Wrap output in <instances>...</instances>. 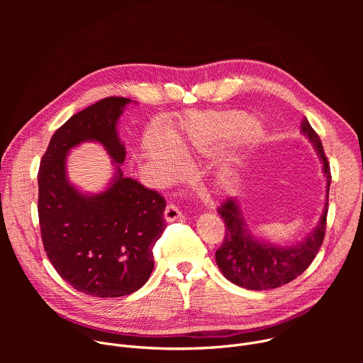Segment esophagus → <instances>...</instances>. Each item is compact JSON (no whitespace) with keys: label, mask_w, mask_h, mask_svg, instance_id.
<instances>
[{"label":"esophagus","mask_w":363,"mask_h":363,"mask_svg":"<svg viewBox=\"0 0 363 363\" xmlns=\"http://www.w3.org/2000/svg\"><path fill=\"white\" fill-rule=\"evenodd\" d=\"M164 218H165L167 223H174V221H177V220H181V218H182V214H181V211H179V208H178L177 205L169 203V205H167V208H165Z\"/></svg>","instance_id":"1"}]
</instances>
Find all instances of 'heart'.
I'll return each instance as SVG.
<instances>
[{
	"label": "heart",
	"instance_id": "1",
	"mask_svg": "<svg viewBox=\"0 0 363 363\" xmlns=\"http://www.w3.org/2000/svg\"><path fill=\"white\" fill-rule=\"evenodd\" d=\"M213 122L205 118H192L185 129V135H177L172 143L158 132L149 133L143 140L146 161L155 168L162 182H172L184 172V164L179 155L189 157L192 150L206 152L213 140ZM224 184H233L231 172L221 174Z\"/></svg>",
	"mask_w": 363,
	"mask_h": 363
}]
</instances>
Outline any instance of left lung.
Wrapping results in <instances>:
<instances>
[{"label":"left lung","instance_id":"8db88e82","mask_svg":"<svg viewBox=\"0 0 363 363\" xmlns=\"http://www.w3.org/2000/svg\"><path fill=\"white\" fill-rule=\"evenodd\" d=\"M301 133L313 145L326 177V195L322 216L307 235L293 245H277L257 238L241 211L237 198H228L220 208L225 224L223 245L216 252V262L223 276L231 283L248 290H270L290 283L298 277L312 262L323 242L328 217L329 188L332 182L329 162L325 157L320 138L304 118Z\"/></svg>","mask_w":363,"mask_h":363}]
</instances>
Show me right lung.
<instances>
[{"instance_id": "right-lung-1", "label": "right lung", "mask_w": 363, "mask_h": 363, "mask_svg": "<svg viewBox=\"0 0 363 363\" xmlns=\"http://www.w3.org/2000/svg\"><path fill=\"white\" fill-rule=\"evenodd\" d=\"M132 101L108 97L72 116L51 138L40 164L44 250L63 280L93 297L139 290L153 270L152 248L165 230V199L121 169L126 149L118 123ZM84 141L105 147L116 168L110 184L96 194L80 191L67 175L68 153Z\"/></svg>"}]
</instances>
